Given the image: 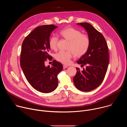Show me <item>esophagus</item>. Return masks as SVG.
<instances>
[{"label":"esophagus","instance_id":"obj_1","mask_svg":"<svg viewBox=\"0 0 127 127\" xmlns=\"http://www.w3.org/2000/svg\"><path fill=\"white\" fill-rule=\"evenodd\" d=\"M68 66H67V65H63V69H65V68H68Z\"/></svg>","mask_w":127,"mask_h":127}]
</instances>
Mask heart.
Listing matches in <instances>:
<instances>
[{
	"instance_id": "obj_1",
	"label": "heart",
	"mask_w": 127,
	"mask_h": 127,
	"mask_svg": "<svg viewBox=\"0 0 127 127\" xmlns=\"http://www.w3.org/2000/svg\"><path fill=\"white\" fill-rule=\"evenodd\" d=\"M61 38L69 42L66 52L60 51L55 55V59L59 62L64 64L70 63L71 58L75 56L79 58L87 53L90 44L89 36L77 29L72 27H67L59 32ZM58 38L52 36L49 40V46L51 50L56 51L57 49Z\"/></svg>"
}]
</instances>
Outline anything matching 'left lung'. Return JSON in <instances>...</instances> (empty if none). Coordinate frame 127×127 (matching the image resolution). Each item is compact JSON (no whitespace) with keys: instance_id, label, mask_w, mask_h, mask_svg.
<instances>
[{"instance_id":"left-lung-1","label":"left lung","mask_w":127,"mask_h":127,"mask_svg":"<svg viewBox=\"0 0 127 127\" xmlns=\"http://www.w3.org/2000/svg\"><path fill=\"white\" fill-rule=\"evenodd\" d=\"M85 28L90 39L87 53L78 61L81 66H86L83 71L76 68L77 73L73 78L75 87L83 92H90L102 82L109 63L108 47L103 35L87 23H78Z\"/></svg>"}]
</instances>
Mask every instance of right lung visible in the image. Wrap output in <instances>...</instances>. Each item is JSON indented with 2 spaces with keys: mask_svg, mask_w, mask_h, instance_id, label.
I'll return each instance as SVG.
<instances>
[{
  "mask_svg": "<svg viewBox=\"0 0 127 127\" xmlns=\"http://www.w3.org/2000/svg\"><path fill=\"white\" fill-rule=\"evenodd\" d=\"M54 25L40 26L31 32L22 46L20 64L25 77L32 86L39 92L49 93L58 86L57 76L63 69L62 65L53 61L52 67L45 66V62L52 59L49 55V40Z\"/></svg>",
  "mask_w": 127,
  "mask_h": 127,
  "instance_id": "add662e5",
  "label": "right lung"
}]
</instances>
